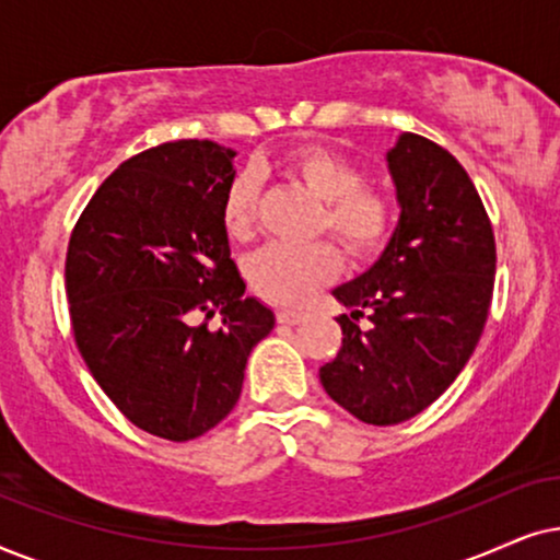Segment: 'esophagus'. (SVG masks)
Listing matches in <instances>:
<instances>
[{
	"label": "esophagus",
	"mask_w": 560,
	"mask_h": 560,
	"mask_svg": "<svg viewBox=\"0 0 560 560\" xmlns=\"http://www.w3.org/2000/svg\"><path fill=\"white\" fill-rule=\"evenodd\" d=\"M276 319H279L281 325H296V323H302L304 315L296 310H279L276 312Z\"/></svg>",
	"instance_id": "1"
}]
</instances>
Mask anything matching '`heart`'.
Listing matches in <instances>:
<instances>
[{
  "mask_svg": "<svg viewBox=\"0 0 560 560\" xmlns=\"http://www.w3.org/2000/svg\"><path fill=\"white\" fill-rule=\"evenodd\" d=\"M281 166L325 202L319 230H327L353 256H369L382 248L394 222V205L384 191L366 186V176L353 161L327 148H300L289 153ZM258 191L256 171L243 168L230 178L222 197V225L235 241H248L253 235ZM335 271L338 253L330 243H271L245 264L253 292L287 307L307 302Z\"/></svg>",
  "mask_w": 560,
  "mask_h": 560,
  "instance_id": "1",
  "label": "heart"
}]
</instances>
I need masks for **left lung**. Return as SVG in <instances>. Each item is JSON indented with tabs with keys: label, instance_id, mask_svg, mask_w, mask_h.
Returning <instances> with one entry per match:
<instances>
[{
	"label": "left lung",
	"instance_id": "obj_1",
	"mask_svg": "<svg viewBox=\"0 0 560 560\" xmlns=\"http://www.w3.org/2000/svg\"><path fill=\"white\" fill-rule=\"evenodd\" d=\"M386 163L399 222L376 264L332 289L350 315L319 369L325 392L369 424L405 422L456 382L487 325L497 268L489 214L445 148L405 132ZM363 308L366 331L354 325Z\"/></svg>",
	"mask_w": 560,
	"mask_h": 560
}]
</instances>
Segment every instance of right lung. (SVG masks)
Here are the masks:
<instances>
[{
	"mask_svg": "<svg viewBox=\"0 0 560 560\" xmlns=\"http://www.w3.org/2000/svg\"><path fill=\"white\" fill-rule=\"evenodd\" d=\"M235 151L176 140L112 171L66 253L79 353L132 424L166 441L205 435L235 407L273 312L245 294L222 197ZM214 311L220 331L197 324Z\"/></svg>",
	"mask_w": 560,
	"mask_h": 560,
	"instance_id": "obj_1",
	"label": "right lung"
}]
</instances>
